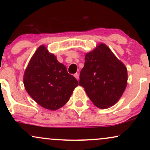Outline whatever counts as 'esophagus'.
<instances>
[{
	"mask_svg": "<svg viewBox=\"0 0 150 150\" xmlns=\"http://www.w3.org/2000/svg\"><path fill=\"white\" fill-rule=\"evenodd\" d=\"M74 76H75V77L77 79V80H79V74L78 73H75V75H74Z\"/></svg>",
	"mask_w": 150,
	"mask_h": 150,
	"instance_id": "esophagus-1",
	"label": "esophagus"
}]
</instances>
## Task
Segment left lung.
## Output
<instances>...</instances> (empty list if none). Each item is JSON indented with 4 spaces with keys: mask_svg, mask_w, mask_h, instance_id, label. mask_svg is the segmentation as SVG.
<instances>
[{
    "mask_svg": "<svg viewBox=\"0 0 150 150\" xmlns=\"http://www.w3.org/2000/svg\"><path fill=\"white\" fill-rule=\"evenodd\" d=\"M127 81L126 67L106 44H99L86 53L79 85L96 106L107 108L116 104L124 92Z\"/></svg>",
    "mask_w": 150,
    "mask_h": 150,
    "instance_id": "left-lung-1",
    "label": "left lung"
}]
</instances>
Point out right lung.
<instances>
[{"mask_svg": "<svg viewBox=\"0 0 150 150\" xmlns=\"http://www.w3.org/2000/svg\"><path fill=\"white\" fill-rule=\"evenodd\" d=\"M23 82L30 97L41 106L52 111L64 106L78 85L75 77L44 45L39 46L30 59Z\"/></svg>", "mask_w": 150, "mask_h": 150, "instance_id": "right-lung-1", "label": "right lung"}]
</instances>
